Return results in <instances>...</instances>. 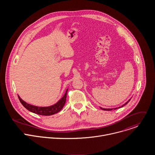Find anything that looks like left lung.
Segmentation results:
<instances>
[{
  "label": "left lung",
  "mask_w": 155,
  "mask_h": 155,
  "mask_svg": "<svg viewBox=\"0 0 155 155\" xmlns=\"http://www.w3.org/2000/svg\"><path fill=\"white\" fill-rule=\"evenodd\" d=\"M130 100V99H129V100H128L125 104H124L123 105H121V106H120V107H117V108H102V107H100L102 110H108V111H109V110H116V109H117V108H121V107H123V106H124L125 105H126L129 102V101Z\"/></svg>",
  "instance_id": "1"
}]
</instances>
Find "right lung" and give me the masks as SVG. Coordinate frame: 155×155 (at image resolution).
Returning <instances> with one entry per match:
<instances>
[{
	"instance_id": "right-lung-1",
	"label": "right lung",
	"mask_w": 155,
	"mask_h": 155,
	"mask_svg": "<svg viewBox=\"0 0 155 155\" xmlns=\"http://www.w3.org/2000/svg\"><path fill=\"white\" fill-rule=\"evenodd\" d=\"M68 89L66 90V91L64 94V95L61 97V99H59L56 104L54 105L48 106V107H37L35 106L29 104H28L25 101H24L22 99L19 95H18V98L22 104L27 110L29 111L34 113L37 115H43V116H50L54 114H56L60 112L61 109L63 108L65 104L66 101V97H67V93H68Z\"/></svg>"
}]
</instances>
